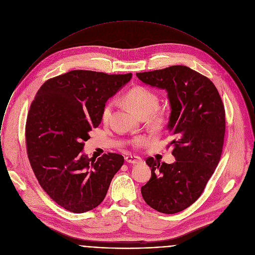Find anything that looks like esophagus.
<instances>
[{
    "label": "esophagus",
    "instance_id": "esophagus-1",
    "mask_svg": "<svg viewBox=\"0 0 255 255\" xmlns=\"http://www.w3.org/2000/svg\"><path fill=\"white\" fill-rule=\"evenodd\" d=\"M125 160L126 162H129V163H133V164H137V163H140L142 162V158L140 156H137V155H127L125 156Z\"/></svg>",
    "mask_w": 255,
    "mask_h": 255
}]
</instances>
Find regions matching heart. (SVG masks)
I'll return each mask as SVG.
<instances>
[{
	"mask_svg": "<svg viewBox=\"0 0 255 255\" xmlns=\"http://www.w3.org/2000/svg\"><path fill=\"white\" fill-rule=\"evenodd\" d=\"M125 102L138 116L141 118H149L154 128H161L165 122L166 117L162 112L155 111L158 107L159 100L156 94L148 88L137 86L127 91L122 98ZM113 103L111 102L105 103L102 110V122H107L112 113ZM144 139L138 137L134 140L136 145L142 144Z\"/></svg>",
	"mask_w": 255,
	"mask_h": 255,
	"instance_id": "obj_1",
	"label": "heart"
}]
</instances>
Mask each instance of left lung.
<instances>
[{"instance_id":"obj_1","label":"left lung","mask_w":255,"mask_h":255,"mask_svg":"<svg viewBox=\"0 0 255 255\" xmlns=\"http://www.w3.org/2000/svg\"><path fill=\"white\" fill-rule=\"evenodd\" d=\"M143 83L165 90L170 104L167 124L174 139L173 163L148 157L151 179L141 188L145 202L164 214H175L194 203L214 173L223 151L225 108L215 85L182 65L137 73Z\"/></svg>"}]
</instances>
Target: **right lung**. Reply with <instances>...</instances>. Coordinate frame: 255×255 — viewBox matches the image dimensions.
<instances>
[{"label":"right lung","mask_w":255,"mask_h":255,"mask_svg":"<svg viewBox=\"0 0 255 255\" xmlns=\"http://www.w3.org/2000/svg\"><path fill=\"white\" fill-rule=\"evenodd\" d=\"M131 78L74 70L46 81L31 102L25 125L30 165L43 190L68 211L98 207L124 162L118 153L94 159L82 152L105 102Z\"/></svg>","instance_id":"1"}]
</instances>
